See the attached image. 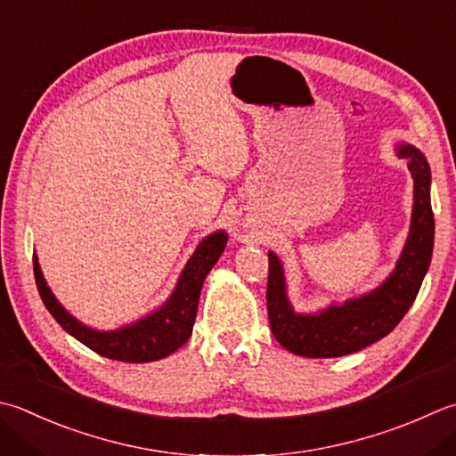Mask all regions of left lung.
Returning a JSON list of instances; mask_svg holds the SVG:
<instances>
[{
  "mask_svg": "<svg viewBox=\"0 0 456 456\" xmlns=\"http://www.w3.org/2000/svg\"><path fill=\"white\" fill-rule=\"evenodd\" d=\"M395 154L407 159L413 177V211L403 251L379 287L342 305L332 302L316 312H297L289 298L284 265L269 251V324L276 340L289 352L302 358H338L363 350L387 336L415 302L429 271L435 243L431 167L423 151L405 142L395 146Z\"/></svg>",
  "mask_w": 456,
  "mask_h": 456,
  "instance_id": "1",
  "label": "left lung"
}]
</instances>
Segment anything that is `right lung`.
<instances>
[{
  "instance_id": "obj_1",
  "label": "right lung",
  "mask_w": 456,
  "mask_h": 456,
  "mask_svg": "<svg viewBox=\"0 0 456 456\" xmlns=\"http://www.w3.org/2000/svg\"><path fill=\"white\" fill-rule=\"evenodd\" d=\"M225 231H216V233L201 239L164 305L138 318L136 322L116 330H96L70 314L47 287L37 255H33V273L45 308L51 312V316L57 320L65 332L77 338L80 344L91 347L93 352L104 355V358L128 363H146L167 358L169 354H174L177 347L190 340L205 276L219 261L221 253L225 251Z\"/></svg>"
}]
</instances>
